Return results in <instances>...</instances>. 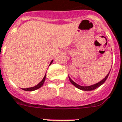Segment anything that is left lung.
Wrapping results in <instances>:
<instances>
[{
    "mask_svg": "<svg viewBox=\"0 0 122 122\" xmlns=\"http://www.w3.org/2000/svg\"><path fill=\"white\" fill-rule=\"evenodd\" d=\"M109 73H110V72H108V74L105 77V78H103L102 80H101L100 82H99L97 84H93V85H92V86H80L78 85V84H76V82H74L72 80L69 76V80H70V82H71V84L72 85H74V86L76 87H77L78 89H79V90H83V91H92V90H93L95 89H96L97 87H99V86H101V85L103 84L106 81V80L107 79L108 76V75H109Z\"/></svg>",
    "mask_w": 122,
    "mask_h": 122,
    "instance_id": "1",
    "label": "left lung"
}]
</instances>
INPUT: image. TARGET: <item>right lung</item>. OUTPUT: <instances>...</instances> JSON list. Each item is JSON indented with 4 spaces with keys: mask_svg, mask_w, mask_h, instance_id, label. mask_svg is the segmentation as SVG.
Wrapping results in <instances>:
<instances>
[{
    "mask_svg": "<svg viewBox=\"0 0 122 122\" xmlns=\"http://www.w3.org/2000/svg\"><path fill=\"white\" fill-rule=\"evenodd\" d=\"M52 62H53V60L51 61V63L50 65L52 63ZM46 74H45V76L43 78V79L42 80V81L40 82V83H38L36 86H35L34 87H29V88H22L23 90H25V91H28V92H32V91H35V90H36L38 89H39L40 87H41L44 84V83L45 82V80H46Z\"/></svg>",
    "mask_w": 122,
    "mask_h": 122,
    "instance_id": "obj_1",
    "label": "right lung"
}]
</instances>
